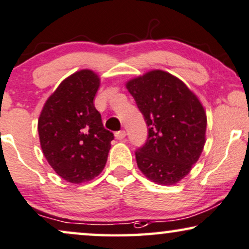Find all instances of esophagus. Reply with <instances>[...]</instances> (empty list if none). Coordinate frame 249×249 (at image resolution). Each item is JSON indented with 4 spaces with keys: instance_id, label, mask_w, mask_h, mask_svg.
I'll list each match as a JSON object with an SVG mask.
<instances>
[{
    "instance_id": "esophagus-1",
    "label": "esophagus",
    "mask_w": 249,
    "mask_h": 249,
    "mask_svg": "<svg viewBox=\"0 0 249 249\" xmlns=\"http://www.w3.org/2000/svg\"><path fill=\"white\" fill-rule=\"evenodd\" d=\"M115 137L117 140H123L125 137H126V132L125 131H118L115 133Z\"/></svg>"
}]
</instances>
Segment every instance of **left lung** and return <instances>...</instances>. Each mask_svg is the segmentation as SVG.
Returning <instances> with one entry per match:
<instances>
[{"mask_svg":"<svg viewBox=\"0 0 249 249\" xmlns=\"http://www.w3.org/2000/svg\"><path fill=\"white\" fill-rule=\"evenodd\" d=\"M126 88L148 126L147 140L135 150L138 167L156 183H177L203 151V106L183 82L163 71L132 79Z\"/></svg>","mask_w":249,"mask_h":249,"instance_id":"left-lung-1","label":"left lung"}]
</instances>
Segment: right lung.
Instances as JSON below:
<instances>
[{
  "mask_svg": "<svg viewBox=\"0 0 249 249\" xmlns=\"http://www.w3.org/2000/svg\"><path fill=\"white\" fill-rule=\"evenodd\" d=\"M99 86L100 79L93 71L75 72L48 99L38 119L46 160L71 183L90 181L101 173L114 140L94 107Z\"/></svg>",
  "mask_w": 249,
  "mask_h": 249,
  "instance_id": "add662e5",
  "label": "right lung"
}]
</instances>
